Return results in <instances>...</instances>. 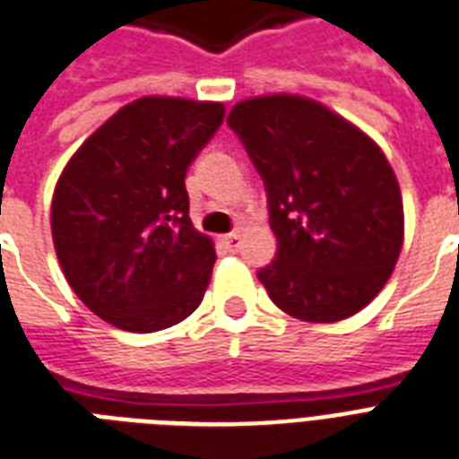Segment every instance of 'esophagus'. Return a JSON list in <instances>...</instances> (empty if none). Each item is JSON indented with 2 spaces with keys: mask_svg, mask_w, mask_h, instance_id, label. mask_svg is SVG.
Here are the masks:
<instances>
[{
  "mask_svg": "<svg viewBox=\"0 0 459 459\" xmlns=\"http://www.w3.org/2000/svg\"><path fill=\"white\" fill-rule=\"evenodd\" d=\"M223 247L229 249V252H238L242 245V238L240 233H229V236H223Z\"/></svg>",
  "mask_w": 459,
  "mask_h": 459,
  "instance_id": "1",
  "label": "esophagus"
}]
</instances>
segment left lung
<instances>
[{
	"label": "left lung",
	"instance_id": "left-lung-1",
	"mask_svg": "<svg viewBox=\"0 0 459 459\" xmlns=\"http://www.w3.org/2000/svg\"><path fill=\"white\" fill-rule=\"evenodd\" d=\"M226 122L266 186L278 252L256 275L271 301L307 323L359 314L403 247V200L385 152L301 96L242 100Z\"/></svg>",
	"mask_w": 459,
	"mask_h": 459
}]
</instances>
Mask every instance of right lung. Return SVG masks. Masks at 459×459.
<instances>
[{
  "instance_id": "right-lung-1",
  "label": "right lung",
  "mask_w": 459,
  "mask_h": 459,
  "mask_svg": "<svg viewBox=\"0 0 459 459\" xmlns=\"http://www.w3.org/2000/svg\"><path fill=\"white\" fill-rule=\"evenodd\" d=\"M223 122L221 103L145 96L74 152L51 203L56 256L106 323L155 333L195 311L217 262L193 229L186 171Z\"/></svg>"
}]
</instances>
